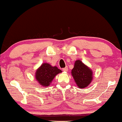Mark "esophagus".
Returning <instances> with one entry per match:
<instances>
[{"label":"esophagus","instance_id":"obj_1","mask_svg":"<svg viewBox=\"0 0 122 122\" xmlns=\"http://www.w3.org/2000/svg\"><path fill=\"white\" fill-rule=\"evenodd\" d=\"M62 71H64V72H67V71H68V67H65V68H63V69H62Z\"/></svg>","mask_w":122,"mask_h":122}]
</instances>
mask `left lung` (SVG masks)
Masks as SVG:
<instances>
[{
    "instance_id": "1",
    "label": "left lung",
    "mask_w": 122,
    "mask_h": 122,
    "mask_svg": "<svg viewBox=\"0 0 122 122\" xmlns=\"http://www.w3.org/2000/svg\"><path fill=\"white\" fill-rule=\"evenodd\" d=\"M71 73L76 84L81 89L86 88L93 80L92 69L80 60L75 61Z\"/></svg>"
}]
</instances>
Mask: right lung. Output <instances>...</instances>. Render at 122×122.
Wrapping results in <instances>:
<instances>
[{
    "label": "right lung",
    "instance_id": "right-lung-1",
    "mask_svg": "<svg viewBox=\"0 0 122 122\" xmlns=\"http://www.w3.org/2000/svg\"><path fill=\"white\" fill-rule=\"evenodd\" d=\"M61 72L62 71L56 66H53L48 63L45 62L36 70L35 77L41 85L47 87L49 86L56 75Z\"/></svg>",
    "mask_w": 122,
    "mask_h": 122
}]
</instances>
